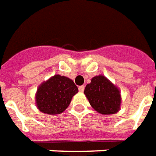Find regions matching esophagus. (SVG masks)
<instances>
[{"label":"esophagus","mask_w":156,"mask_h":156,"mask_svg":"<svg viewBox=\"0 0 156 156\" xmlns=\"http://www.w3.org/2000/svg\"><path fill=\"white\" fill-rule=\"evenodd\" d=\"M84 90H85V87H84V86H80V87H79V91H80V92H83Z\"/></svg>","instance_id":"esophagus-1"}]
</instances>
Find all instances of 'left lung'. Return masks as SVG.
<instances>
[{
	"label": "left lung",
	"mask_w": 156,
	"mask_h": 156,
	"mask_svg": "<svg viewBox=\"0 0 156 156\" xmlns=\"http://www.w3.org/2000/svg\"><path fill=\"white\" fill-rule=\"evenodd\" d=\"M84 94L94 110L103 114H115L120 110L121 93L119 88L102 75L94 76L87 84Z\"/></svg>",
	"instance_id": "1"
}]
</instances>
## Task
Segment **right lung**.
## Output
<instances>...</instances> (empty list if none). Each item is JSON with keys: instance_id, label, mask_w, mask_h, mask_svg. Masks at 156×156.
Here are the masks:
<instances>
[{"instance_id": "add662e5", "label": "right lung", "mask_w": 156, "mask_h": 156, "mask_svg": "<svg viewBox=\"0 0 156 156\" xmlns=\"http://www.w3.org/2000/svg\"><path fill=\"white\" fill-rule=\"evenodd\" d=\"M77 92L78 88L71 79L55 75L37 87L35 94L36 106L45 114H59L69 107Z\"/></svg>"}]
</instances>
